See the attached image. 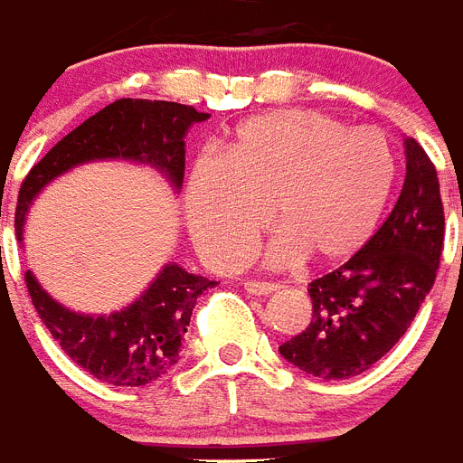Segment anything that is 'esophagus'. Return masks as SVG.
I'll use <instances>...</instances> for the list:
<instances>
[{
	"label": "esophagus",
	"mask_w": 463,
	"mask_h": 463,
	"mask_svg": "<svg viewBox=\"0 0 463 463\" xmlns=\"http://www.w3.org/2000/svg\"><path fill=\"white\" fill-rule=\"evenodd\" d=\"M243 289L249 291V294H253V296H268V294H275L279 287H277V284H272V282H258V279H246V282H243Z\"/></svg>",
	"instance_id": "1"
}]
</instances>
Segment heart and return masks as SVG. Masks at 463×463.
<instances>
[{
	"label": "heart",
	"mask_w": 463,
	"mask_h": 463,
	"mask_svg": "<svg viewBox=\"0 0 463 463\" xmlns=\"http://www.w3.org/2000/svg\"><path fill=\"white\" fill-rule=\"evenodd\" d=\"M394 146L316 109H277L241 121L220 157H201L184 188L186 229L203 260L232 269L246 258L268 208L279 227L262 262L287 268L354 258L371 241L397 184Z\"/></svg>",
	"instance_id": "1"
}]
</instances>
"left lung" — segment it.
<instances>
[{
    "mask_svg": "<svg viewBox=\"0 0 463 463\" xmlns=\"http://www.w3.org/2000/svg\"><path fill=\"white\" fill-rule=\"evenodd\" d=\"M406 176L390 217L342 268L308 284V327L279 346L291 365L323 380H349L404 336L435 284L445 241L438 172L404 138Z\"/></svg>",
    "mask_w": 463,
    "mask_h": 463,
    "instance_id": "obj_1",
    "label": "left lung"
}]
</instances>
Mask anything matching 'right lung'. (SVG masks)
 Instances as JSON below:
<instances>
[{
    "label": "right lung",
    "instance_id": "1",
    "mask_svg": "<svg viewBox=\"0 0 463 463\" xmlns=\"http://www.w3.org/2000/svg\"><path fill=\"white\" fill-rule=\"evenodd\" d=\"M210 114L165 99H117L69 136L28 172L16 205V236L24 241V224L33 201L61 174L88 162L124 160L147 165L179 194L186 169V138L194 124ZM214 279L191 275L176 262L162 265L147 289L114 313H76L54 301L31 269L25 287L54 342L83 371L114 387H143L165 378L181 354L191 313Z\"/></svg>",
    "mask_w": 463,
    "mask_h": 463
}]
</instances>
